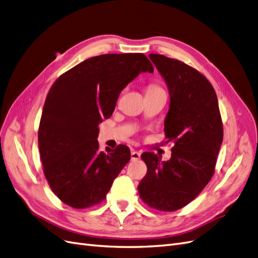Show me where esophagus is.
I'll use <instances>...</instances> for the list:
<instances>
[{
	"label": "esophagus",
	"mask_w": 258,
	"mask_h": 258,
	"mask_svg": "<svg viewBox=\"0 0 258 258\" xmlns=\"http://www.w3.org/2000/svg\"><path fill=\"white\" fill-rule=\"evenodd\" d=\"M140 158H141V154L135 150H132L131 151V160H139Z\"/></svg>",
	"instance_id": "esophagus-1"
}]
</instances>
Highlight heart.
<instances>
[{
    "label": "heart",
    "instance_id": "obj_1",
    "mask_svg": "<svg viewBox=\"0 0 258 258\" xmlns=\"http://www.w3.org/2000/svg\"><path fill=\"white\" fill-rule=\"evenodd\" d=\"M159 90H162L160 87H158V86L156 85H150L147 87V90L146 92H154V91H159Z\"/></svg>",
    "mask_w": 258,
    "mask_h": 258
}]
</instances>
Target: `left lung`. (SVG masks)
<instances>
[{
  "instance_id": "8db88e82",
  "label": "left lung",
  "mask_w": 258,
  "mask_h": 258,
  "mask_svg": "<svg viewBox=\"0 0 258 258\" xmlns=\"http://www.w3.org/2000/svg\"><path fill=\"white\" fill-rule=\"evenodd\" d=\"M150 59L165 80L170 104L165 118L171 158L143 153L147 167L140 197L151 208L175 211L196 198L212 177L223 142V123L212 85L197 70L157 53Z\"/></svg>"
}]
</instances>
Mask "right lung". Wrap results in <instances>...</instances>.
Here are the masks:
<instances>
[{"label":"right lung","instance_id":"obj_1","mask_svg":"<svg viewBox=\"0 0 258 258\" xmlns=\"http://www.w3.org/2000/svg\"><path fill=\"white\" fill-rule=\"evenodd\" d=\"M153 73L143 53H107L81 62L53 83L38 128L44 174L66 205L102 202L130 160V150L99 151V124L111 117L120 92L141 73Z\"/></svg>","mask_w":258,"mask_h":258}]
</instances>
